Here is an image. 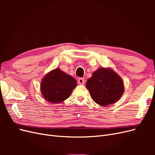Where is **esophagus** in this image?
<instances>
[{"mask_svg":"<svg viewBox=\"0 0 155 155\" xmlns=\"http://www.w3.org/2000/svg\"><path fill=\"white\" fill-rule=\"evenodd\" d=\"M78 83L79 85H83V84L85 83V79L83 78H79L78 79Z\"/></svg>","mask_w":155,"mask_h":155,"instance_id":"34e87169","label":"esophagus"}]
</instances>
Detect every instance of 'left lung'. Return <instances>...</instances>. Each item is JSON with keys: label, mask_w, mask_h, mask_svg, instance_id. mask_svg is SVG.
<instances>
[{"label": "left lung", "mask_w": 155, "mask_h": 155, "mask_svg": "<svg viewBox=\"0 0 155 155\" xmlns=\"http://www.w3.org/2000/svg\"><path fill=\"white\" fill-rule=\"evenodd\" d=\"M86 87L92 99L101 106L118 101L124 92L123 79L110 68H99L88 79Z\"/></svg>", "instance_id": "left-lung-1"}]
</instances>
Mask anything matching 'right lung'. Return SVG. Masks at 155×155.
I'll return each instance as SVG.
<instances>
[{
    "mask_svg": "<svg viewBox=\"0 0 155 155\" xmlns=\"http://www.w3.org/2000/svg\"><path fill=\"white\" fill-rule=\"evenodd\" d=\"M76 86L77 81L72 76L56 68L42 79L40 88L46 101L56 104L67 100Z\"/></svg>",
    "mask_w": 155,
    "mask_h": 155,
    "instance_id": "right-lung-1",
    "label": "right lung"
}]
</instances>
